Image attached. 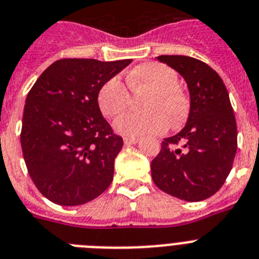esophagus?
<instances>
[{
	"mask_svg": "<svg viewBox=\"0 0 259 259\" xmlns=\"http://www.w3.org/2000/svg\"><path fill=\"white\" fill-rule=\"evenodd\" d=\"M138 141H140V138H137V137H125L123 138L125 145H136V143H138Z\"/></svg>",
	"mask_w": 259,
	"mask_h": 259,
	"instance_id": "1",
	"label": "esophagus"
}]
</instances>
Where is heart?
<instances>
[{"mask_svg": "<svg viewBox=\"0 0 259 259\" xmlns=\"http://www.w3.org/2000/svg\"><path fill=\"white\" fill-rule=\"evenodd\" d=\"M127 87L133 92H146L141 113H125L114 121L113 127L123 137L160 136L168 126L183 125L190 112V101L178 87V75L162 63H143L129 72ZM97 103L104 116L114 117L129 106L130 93L118 77L103 84Z\"/></svg>", "mask_w": 259, "mask_h": 259, "instance_id": "b5f03b06", "label": "heart"}]
</instances>
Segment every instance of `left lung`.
Wrapping results in <instances>:
<instances>
[{
  "label": "left lung",
  "instance_id": "8db88e82",
  "mask_svg": "<svg viewBox=\"0 0 259 259\" xmlns=\"http://www.w3.org/2000/svg\"><path fill=\"white\" fill-rule=\"evenodd\" d=\"M183 76L191 109L182 132L164 138L151 162L156 187L186 201H201L220 190L233 166L237 123L229 93L219 73L191 56L160 55Z\"/></svg>",
  "mask_w": 259,
  "mask_h": 259
}]
</instances>
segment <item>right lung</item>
<instances>
[{
  "instance_id": "add662e5",
  "label": "right lung",
  "mask_w": 259,
  "mask_h": 259,
  "mask_svg": "<svg viewBox=\"0 0 259 259\" xmlns=\"http://www.w3.org/2000/svg\"><path fill=\"white\" fill-rule=\"evenodd\" d=\"M130 63L56 60L30 89L21 146L30 178L52 203L81 205L112 183L123 141L100 112L97 95Z\"/></svg>"
}]
</instances>
